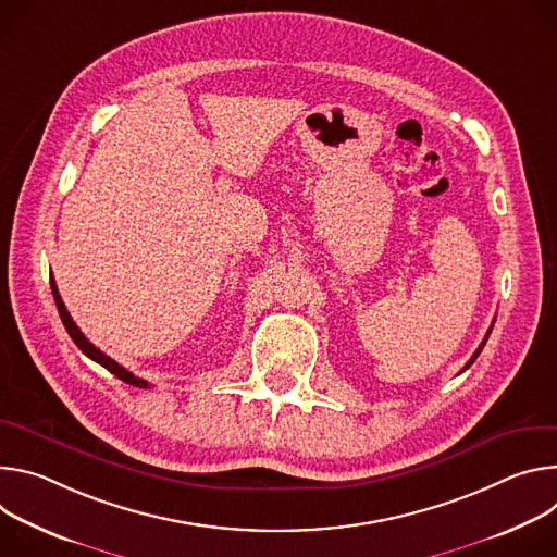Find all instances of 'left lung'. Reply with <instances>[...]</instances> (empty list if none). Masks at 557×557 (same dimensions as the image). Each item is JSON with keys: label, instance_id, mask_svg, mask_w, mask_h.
Segmentation results:
<instances>
[{"label": "left lung", "instance_id": "obj_1", "mask_svg": "<svg viewBox=\"0 0 557 557\" xmlns=\"http://www.w3.org/2000/svg\"><path fill=\"white\" fill-rule=\"evenodd\" d=\"M488 334H491V330H488V332H486V336H484V341H482V345H480V347H478V349H475V354H473V356H471V358H469V362H467V364H465V369H469V367H471V364H473V360H475V358H478V356H480V351H482V347H484V343H486V338H488ZM465 369H462V372H465Z\"/></svg>", "mask_w": 557, "mask_h": 557}]
</instances>
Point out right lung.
<instances>
[{
	"label": "right lung",
	"instance_id": "right-lung-1",
	"mask_svg": "<svg viewBox=\"0 0 557 557\" xmlns=\"http://www.w3.org/2000/svg\"><path fill=\"white\" fill-rule=\"evenodd\" d=\"M50 287H52V296H54V302H57V310H59V317H61V323H64V327H66V332L71 334V338L75 341V345L88 356V358H92L95 362H99L101 367H106L110 374H114L116 379H121L123 383H128V385H135V387H141V389H146L148 387V383L144 381V379H137L133 372H128L126 367H121L119 362H114L110 356H106L101 349H97L84 334H82V330L75 325V321L71 319V314H69V310H66V305H64V300H61V296H59V289H57V285H54V278L50 276Z\"/></svg>",
	"mask_w": 557,
	"mask_h": 557
}]
</instances>
